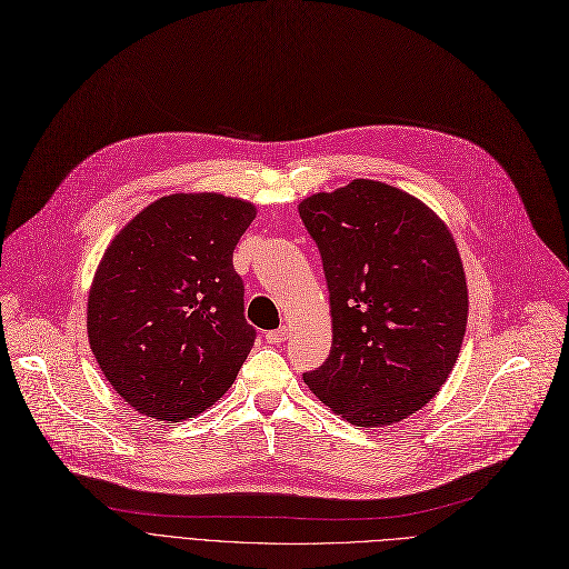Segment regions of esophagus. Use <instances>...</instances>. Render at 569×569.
Here are the masks:
<instances>
[{"label":"esophagus","mask_w":569,"mask_h":569,"mask_svg":"<svg viewBox=\"0 0 569 569\" xmlns=\"http://www.w3.org/2000/svg\"><path fill=\"white\" fill-rule=\"evenodd\" d=\"M287 337H289L287 328H278V330L267 332V341H269V343H284V341H287Z\"/></svg>","instance_id":"obj_1"}]
</instances>
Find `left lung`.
I'll return each mask as SVG.
<instances>
[{
  "mask_svg": "<svg viewBox=\"0 0 569 569\" xmlns=\"http://www.w3.org/2000/svg\"><path fill=\"white\" fill-rule=\"evenodd\" d=\"M330 291L332 348L305 385L365 428L389 426L440 389L467 328L460 252L442 218L410 193L353 180L298 204Z\"/></svg>",
  "mask_w": 569,
  "mask_h": 569,
  "instance_id": "1",
  "label": "left lung"
}]
</instances>
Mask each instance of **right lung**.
<instances>
[{"label": "right lung", "mask_w": 569, "mask_h": 569, "mask_svg": "<svg viewBox=\"0 0 569 569\" xmlns=\"http://www.w3.org/2000/svg\"><path fill=\"white\" fill-rule=\"evenodd\" d=\"M254 207L221 193H172L111 241L89 293V341L118 395L152 419L204 412L254 343L232 252Z\"/></svg>", "instance_id": "obj_1"}]
</instances>
